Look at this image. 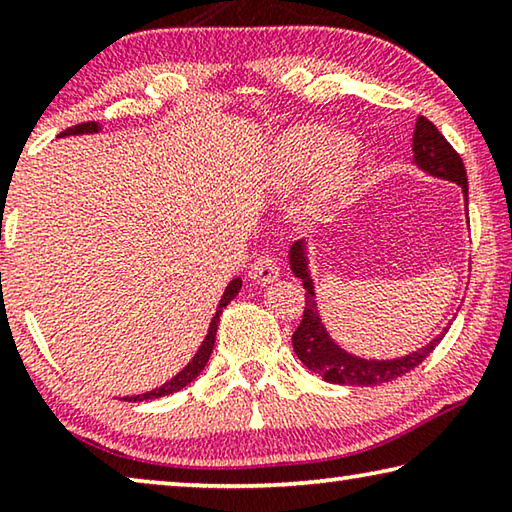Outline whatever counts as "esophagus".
<instances>
[{
  "instance_id": "esophagus-1",
  "label": "esophagus",
  "mask_w": 512,
  "mask_h": 512,
  "mask_svg": "<svg viewBox=\"0 0 512 512\" xmlns=\"http://www.w3.org/2000/svg\"><path fill=\"white\" fill-rule=\"evenodd\" d=\"M248 277L255 284H262V287H266V284H271L277 280V277H280V266L275 264L273 257L262 255V257H257V262L253 266H250Z\"/></svg>"
}]
</instances>
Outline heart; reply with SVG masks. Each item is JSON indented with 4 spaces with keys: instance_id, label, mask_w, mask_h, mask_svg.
<instances>
[{
    "instance_id": "1",
    "label": "heart",
    "mask_w": 512,
    "mask_h": 512,
    "mask_svg": "<svg viewBox=\"0 0 512 512\" xmlns=\"http://www.w3.org/2000/svg\"><path fill=\"white\" fill-rule=\"evenodd\" d=\"M329 140H332V135L323 131V128H296V131L284 135L275 160L277 178L282 183L298 180L302 173H307L323 158ZM357 158V144L350 137L334 142L332 151H329L325 160V167L316 180L314 192H311V203L325 205L329 201H336L352 183Z\"/></svg>"
}]
</instances>
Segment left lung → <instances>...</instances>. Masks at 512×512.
<instances>
[{
  "mask_svg": "<svg viewBox=\"0 0 512 512\" xmlns=\"http://www.w3.org/2000/svg\"><path fill=\"white\" fill-rule=\"evenodd\" d=\"M413 164L427 176L449 180V183L461 185L463 201L467 207V173L463 167L461 155L449 144L443 133L431 124L427 117H418L413 131ZM289 266L293 275L302 280L305 287V314L302 323L293 332V352L298 354L302 366L316 372L329 384H348V386H377L406 375L415 366L429 357V352L443 341L449 325L436 339H431L420 350L404 354L395 359H363L343 350L339 343L327 332L320 316L314 275H311V257H309V239L293 241L289 248Z\"/></svg>",
  "mask_w": 512,
  "mask_h": 512,
  "instance_id": "1",
  "label": "left lung"
}]
</instances>
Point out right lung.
Listing matches in <instances>:
<instances>
[{
    "label": "right lung",
    "instance_id": "add662e5",
    "mask_svg": "<svg viewBox=\"0 0 512 512\" xmlns=\"http://www.w3.org/2000/svg\"><path fill=\"white\" fill-rule=\"evenodd\" d=\"M99 131H101V126L97 124V121H88V124H79V126H74V128H67V131L60 133L58 137L94 135V133H99ZM239 291H241V277H235V280L228 282V287H225L223 296H221V300H219V305H216V311H214V316H212V320H210V327H207V334H205L203 343L198 345L196 354H194L192 359L187 361V366H185L183 370L176 372V375H173L171 379L164 381L162 386L153 388V391H146V393H140V395H126V397H121V400H126V402L155 400V397H164V395H171V393L183 391L185 386L192 384V381H194L198 375H201L203 368L207 366V361H210V354H212V350H214V341H216V327H219V318H221L223 307L228 305V302H230L232 298H235Z\"/></svg>",
    "mask_w": 512,
    "mask_h": 512
}]
</instances>
